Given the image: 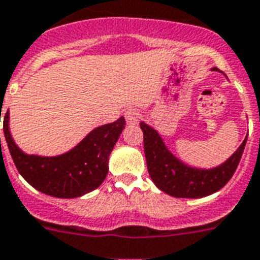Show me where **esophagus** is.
I'll return each instance as SVG.
<instances>
[{"label": "esophagus", "mask_w": 260, "mask_h": 260, "mask_svg": "<svg viewBox=\"0 0 260 260\" xmlns=\"http://www.w3.org/2000/svg\"><path fill=\"white\" fill-rule=\"evenodd\" d=\"M125 120L128 124H137L140 120V113L137 110H126L125 111Z\"/></svg>", "instance_id": "34e87169"}]
</instances>
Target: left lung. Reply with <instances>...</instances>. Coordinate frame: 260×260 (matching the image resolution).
<instances>
[{"label":"left lung","mask_w":260,"mask_h":260,"mask_svg":"<svg viewBox=\"0 0 260 260\" xmlns=\"http://www.w3.org/2000/svg\"><path fill=\"white\" fill-rule=\"evenodd\" d=\"M140 128L144 134V152L150 178L161 191L177 198H202L221 190L235 173L247 141L246 137L221 165L205 169L190 167L174 156L153 126L141 121Z\"/></svg>","instance_id":"left-lung-1"}]
</instances>
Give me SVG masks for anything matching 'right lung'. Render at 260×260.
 <instances>
[{
    "label": "right lung",
    "mask_w": 260,
    "mask_h": 260,
    "mask_svg": "<svg viewBox=\"0 0 260 260\" xmlns=\"http://www.w3.org/2000/svg\"><path fill=\"white\" fill-rule=\"evenodd\" d=\"M9 111L4 119V134L19 174L37 190L56 198L82 197L103 184L108 161L125 125V119L92 129L78 145L58 156L27 154L13 140ZM1 141V139H0Z\"/></svg>",
    "instance_id": "add662e5"
}]
</instances>
